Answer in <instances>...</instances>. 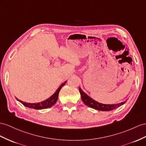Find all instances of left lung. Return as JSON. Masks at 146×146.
I'll use <instances>...</instances> for the list:
<instances>
[{"label": "left lung", "mask_w": 146, "mask_h": 146, "mask_svg": "<svg viewBox=\"0 0 146 146\" xmlns=\"http://www.w3.org/2000/svg\"><path fill=\"white\" fill-rule=\"evenodd\" d=\"M80 92L81 94V99L83 100V102L86 104V105L88 106V107L92 108V109L98 110H101V111H110L112 110L115 109H117L121 106L123 105L125 103H126V100L125 102H123L119 104H100L98 102L96 101V100H93L90 97L88 96L86 94L82 91V89L80 88L79 89Z\"/></svg>", "instance_id": "left-lung-1"}]
</instances>
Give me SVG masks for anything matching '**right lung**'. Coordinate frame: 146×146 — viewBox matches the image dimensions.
<instances>
[{
	"label": "right lung",
	"instance_id": "add662e5",
	"mask_svg": "<svg viewBox=\"0 0 146 146\" xmlns=\"http://www.w3.org/2000/svg\"><path fill=\"white\" fill-rule=\"evenodd\" d=\"M65 81L64 83H62L60 87L58 88V89L56 92L54 93V94L52 95L51 97H50L49 98L46 99L44 101H42L41 102L39 103H27V102H24L23 101H21L20 100H18L17 98V99L18 100V101L20 102L23 105H24L25 107H27L28 108H31V109H35L36 110H40V109H47V108L51 107L52 106H54V104L57 102V100L58 99V94L59 92L60 91L61 88L64 86L66 83Z\"/></svg>",
	"mask_w": 146,
	"mask_h": 146
}]
</instances>
